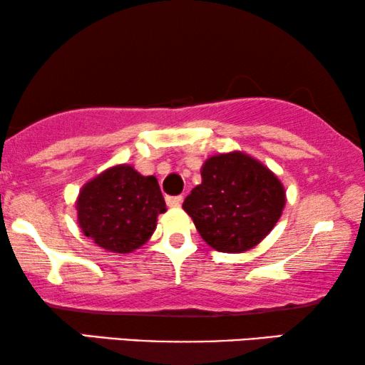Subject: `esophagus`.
<instances>
[{
    "label": "esophagus",
    "mask_w": 365,
    "mask_h": 365,
    "mask_svg": "<svg viewBox=\"0 0 365 365\" xmlns=\"http://www.w3.org/2000/svg\"><path fill=\"white\" fill-rule=\"evenodd\" d=\"M166 202L169 207H179L182 202V196H168L166 197Z\"/></svg>",
    "instance_id": "34e87169"
}]
</instances>
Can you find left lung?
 <instances>
[{
  "instance_id": "left-lung-1",
  "label": "left lung",
  "mask_w": 365,
  "mask_h": 365,
  "mask_svg": "<svg viewBox=\"0 0 365 365\" xmlns=\"http://www.w3.org/2000/svg\"><path fill=\"white\" fill-rule=\"evenodd\" d=\"M201 176L202 182L192 189L182 209L216 251H249L277 224L286 191L261 161L241 151L216 154L202 164Z\"/></svg>"
}]
</instances>
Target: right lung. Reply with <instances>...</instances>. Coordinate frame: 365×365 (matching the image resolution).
<instances>
[{
	"label": "right lung",
	"mask_w": 365,
	"mask_h": 365,
	"mask_svg": "<svg viewBox=\"0 0 365 365\" xmlns=\"http://www.w3.org/2000/svg\"><path fill=\"white\" fill-rule=\"evenodd\" d=\"M76 209L84 236L109 252L128 254L153 236L166 202L156 178L119 164L84 184Z\"/></svg>",
	"instance_id": "add662e5"
}]
</instances>
